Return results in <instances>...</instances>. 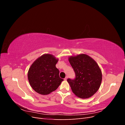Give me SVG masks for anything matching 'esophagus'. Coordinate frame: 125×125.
Returning a JSON list of instances; mask_svg holds the SVG:
<instances>
[{
    "mask_svg": "<svg viewBox=\"0 0 125 125\" xmlns=\"http://www.w3.org/2000/svg\"><path fill=\"white\" fill-rule=\"evenodd\" d=\"M67 79H68V76H66V77H65V79H64V80H66Z\"/></svg>",
    "mask_w": 125,
    "mask_h": 125,
    "instance_id": "1",
    "label": "esophagus"
}]
</instances>
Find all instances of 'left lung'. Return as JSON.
I'll return each instance as SVG.
<instances>
[{"instance_id":"obj_1","label":"left lung","mask_w":125,"mask_h":125,"mask_svg":"<svg viewBox=\"0 0 125 125\" xmlns=\"http://www.w3.org/2000/svg\"><path fill=\"white\" fill-rule=\"evenodd\" d=\"M69 62L75 73V78L67 81L73 93L81 99L91 97L99 89L102 74L97 63L85 54L71 56Z\"/></svg>"}]
</instances>
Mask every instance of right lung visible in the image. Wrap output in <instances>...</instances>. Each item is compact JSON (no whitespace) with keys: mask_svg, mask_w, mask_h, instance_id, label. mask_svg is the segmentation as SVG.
<instances>
[{"mask_svg":"<svg viewBox=\"0 0 125 125\" xmlns=\"http://www.w3.org/2000/svg\"><path fill=\"white\" fill-rule=\"evenodd\" d=\"M58 59L51 54H44L37 59L29 68L28 77L32 89L42 95L56 90L63 80L59 77L56 67Z\"/></svg>","mask_w":125,"mask_h":125,"instance_id":"obj_1","label":"right lung"}]
</instances>
